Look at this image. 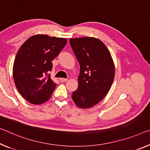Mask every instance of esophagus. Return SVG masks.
<instances>
[{"instance_id": "1", "label": "esophagus", "mask_w": 150, "mask_h": 150, "mask_svg": "<svg viewBox=\"0 0 150 150\" xmlns=\"http://www.w3.org/2000/svg\"><path fill=\"white\" fill-rule=\"evenodd\" d=\"M59 81H60L61 82H65L67 81V79H65V78H60V79H59Z\"/></svg>"}]
</instances>
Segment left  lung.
<instances>
[{"instance_id":"left-lung-1","label":"left lung","mask_w":150,"mask_h":150,"mask_svg":"<svg viewBox=\"0 0 150 150\" xmlns=\"http://www.w3.org/2000/svg\"><path fill=\"white\" fill-rule=\"evenodd\" d=\"M70 45L80 65L78 88L71 97L81 108H92L106 96L112 85V57L105 44L96 38L70 39Z\"/></svg>"}]
</instances>
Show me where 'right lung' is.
Instances as JSON below:
<instances>
[{
    "label": "right lung",
    "mask_w": 150,
    "mask_h": 150,
    "mask_svg": "<svg viewBox=\"0 0 150 150\" xmlns=\"http://www.w3.org/2000/svg\"><path fill=\"white\" fill-rule=\"evenodd\" d=\"M67 42L64 38L36 35L21 45L14 61L13 78L18 92L29 103L39 105L51 98L57 86L48 74L51 61Z\"/></svg>",
    "instance_id": "add662e5"
}]
</instances>
